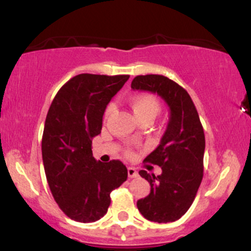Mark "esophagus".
Returning a JSON list of instances; mask_svg holds the SVG:
<instances>
[{"mask_svg": "<svg viewBox=\"0 0 251 251\" xmlns=\"http://www.w3.org/2000/svg\"><path fill=\"white\" fill-rule=\"evenodd\" d=\"M127 175L129 178H137L138 177V172L135 171L134 168H128L127 169Z\"/></svg>", "mask_w": 251, "mask_h": 251, "instance_id": "obj_1", "label": "esophagus"}]
</instances>
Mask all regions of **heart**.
<instances>
[{"label": "heart", "mask_w": 251, "mask_h": 251, "mask_svg": "<svg viewBox=\"0 0 251 251\" xmlns=\"http://www.w3.org/2000/svg\"><path fill=\"white\" fill-rule=\"evenodd\" d=\"M131 105L137 119H140V118L144 117H150L153 119L160 111L159 100L151 93L135 94V96L132 98ZM114 107H116V106H114L113 102L109 103L105 109V118H108L112 113H113ZM126 155L132 157V155H133V152H132L131 150H128V151H126Z\"/></svg>", "instance_id": "heart-1"}]
</instances>
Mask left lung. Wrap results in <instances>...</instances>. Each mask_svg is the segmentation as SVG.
<instances>
[{
	"label": "left lung",
	"instance_id": "8db88e82",
	"mask_svg": "<svg viewBox=\"0 0 251 251\" xmlns=\"http://www.w3.org/2000/svg\"><path fill=\"white\" fill-rule=\"evenodd\" d=\"M131 87L162 97L170 107V120L159 146L144 162L162 168L154 176L142 170L139 175L151 185L148 197L137 201L146 220L175 222L194 203L203 179L205 150L204 129L191 97L174 80L158 74L138 75Z\"/></svg>",
	"mask_w": 251,
	"mask_h": 251
}]
</instances>
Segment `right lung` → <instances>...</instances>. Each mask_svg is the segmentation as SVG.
Here are the masks:
<instances>
[{"mask_svg": "<svg viewBox=\"0 0 251 251\" xmlns=\"http://www.w3.org/2000/svg\"><path fill=\"white\" fill-rule=\"evenodd\" d=\"M129 75L79 74L51 101L42 135V160L54 200L71 220L92 223L107 212L111 192L127 179L120 160L102 163L92 153L106 106Z\"/></svg>", "mask_w": 251, "mask_h": 251, "instance_id": "obj_1", "label": "right lung"}]
</instances>
